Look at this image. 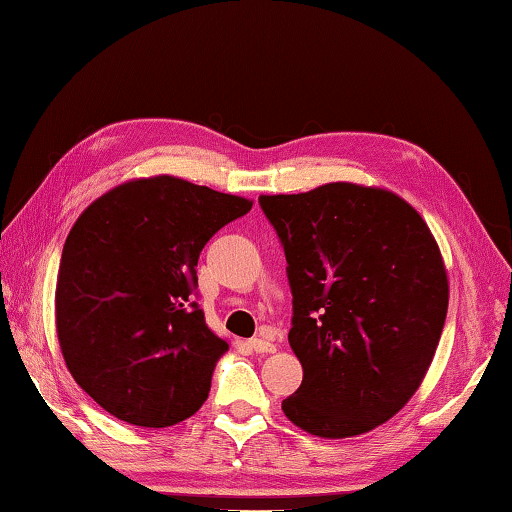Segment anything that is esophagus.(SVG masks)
<instances>
[{"label": "esophagus", "mask_w": 512, "mask_h": 512, "mask_svg": "<svg viewBox=\"0 0 512 512\" xmlns=\"http://www.w3.org/2000/svg\"><path fill=\"white\" fill-rule=\"evenodd\" d=\"M250 349L257 351V353H275L277 345L273 340H266V338H253L250 340Z\"/></svg>", "instance_id": "esophagus-1"}]
</instances>
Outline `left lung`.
Listing matches in <instances>:
<instances>
[{
	"label": "left lung",
	"mask_w": 512,
	"mask_h": 512,
	"mask_svg": "<svg viewBox=\"0 0 512 512\" xmlns=\"http://www.w3.org/2000/svg\"><path fill=\"white\" fill-rule=\"evenodd\" d=\"M282 239L302 385L288 421L349 439L389 421L421 387L448 313V271L432 230L396 192L349 181L262 194Z\"/></svg>",
	"instance_id": "1"
}]
</instances>
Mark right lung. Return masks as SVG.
Masks as SVG:
<instances>
[{
    "mask_svg": "<svg viewBox=\"0 0 512 512\" xmlns=\"http://www.w3.org/2000/svg\"><path fill=\"white\" fill-rule=\"evenodd\" d=\"M253 201L179 176L116 185L62 248L55 331L76 383L120 421L170 427L206 403L228 342L194 304L197 262Z\"/></svg>",
    "mask_w": 512,
    "mask_h": 512,
    "instance_id": "obj_1",
    "label": "right lung"
}]
</instances>
